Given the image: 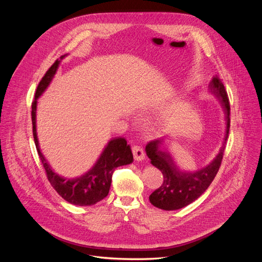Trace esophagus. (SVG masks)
Instances as JSON below:
<instances>
[{"label":"esophagus","mask_w":262,"mask_h":262,"mask_svg":"<svg viewBox=\"0 0 262 262\" xmlns=\"http://www.w3.org/2000/svg\"><path fill=\"white\" fill-rule=\"evenodd\" d=\"M132 150H133V155H134V159L137 162H141L145 159V155H144V150L143 148L139 145H133L132 147Z\"/></svg>","instance_id":"esophagus-1"}]
</instances>
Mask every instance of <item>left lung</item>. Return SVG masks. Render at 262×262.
Instances as JSON below:
<instances>
[{
    "mask_svg": "<svg viewBox=\"0 0 262 262\" xmlns=\"http://www.w3.org/2000/svg\"><path fill=\"white\" fill-rule=\"evenodd\" d=\"M209 90L219 98L226 115L225 138L217 156L211 163L195 172L182 171L175 164L167 149H162L161 145H163L164 139L150 141L146 145L147 157L150 159V163L163 173L164 177L162 185L149 196V201L158 208L175 210L191 204L207 190L220 169L230 128V105L225 87L217 76L212 78Z\"/></svg>",
    "mask_w": 262,
    "mask_h": 262,
    "instance_id": "8db88e82",
    "label": "left lung"
}]
</instances>
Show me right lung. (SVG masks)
<instances>
[{"instance_id": "1", "label": "right lung", "mask_w": 262, "mask_h": 262, "mask_svg": "<svg viewBox=\"0 0 262 262\" xmlns=\"http://www.w3.org/2000/svg\"><path fill=\"white\" fill-rule=\"evenodd\" d=\"M64 57L65 56H62L61 59H63ZM59 64L60 61L57 60L49 68V70L45 74V77L38 84V87L36 89L35 99L32 102V125L34 142L37 151H38L39 159L46 170L47 177L56 192L64 200L73 205L89 206L99 202L107 196L112 182V175H113L114 170L117 167L133 163V152L126 140L124 138L117 137L108 141L107 145L104 147L103 151L101 152L94 166L80 177L65 178L53 171L52 167L41 154L38 139H37L36 107L37 99L46 91V89L52 82L55 73L57 72Z\"/></svg>"}]
</instances>
